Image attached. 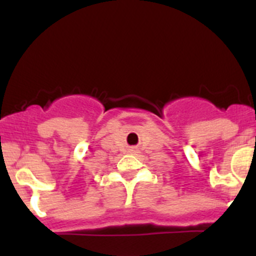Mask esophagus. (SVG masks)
<instances>
[{
    "label": "esophagus",
    "mask_w": 256,
    "mask_h": 256,
    "mask_svg": "<svg viewBox=\"0 0 256 256\" xmlns=\"http://www.w3.org/2000/svg\"><path fill=\"white\" fill-rule=\"evenodd\" d=\"M130 151H135V150H130Z\"/></svg>",
    "instance_id": "34e87169"
}]
</instances>
